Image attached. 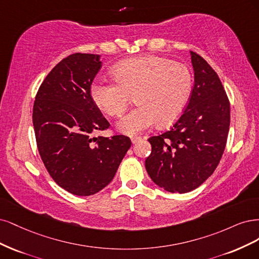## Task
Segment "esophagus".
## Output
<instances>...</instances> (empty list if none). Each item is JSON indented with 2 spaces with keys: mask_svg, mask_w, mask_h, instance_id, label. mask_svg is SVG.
Masks as SVG:
<instances>
[{
  "mask_svg": "<svg viewBox=\"0 0 259 259\" xmlns=\"http://www.w3.org/2000/svg\"><path fill=\"white\" fill-rule=\"evenodd\" d=\"M142 139L140 138V137H133V138H131V142H132V144H136V143H138L139 141H141Z\"/></svg>",
  "mask_w": 259,
  "mask_h": 259,
  "instance_id": "obj_1",
  "label": "esophagus"
}]
</instances>
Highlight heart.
I'll return each instance as SVG.
<instances>
[{
	"mask_svg": "<svg viewBox=\"0 0 259 259\" xmlns=\"http://www.w3.org/2000/svg\"><path fill=\"white\" fill-rule=\"evenodd\" d=\"M112 75L116 81L95 80L90 85L94 103L108 116H119L136 96L138 105L121 117L118 130L137 136L158 122L169 126L184 111L191 93V73L185 64L157 56H141L116 64Z\"/></svg>",
	"mask_w": 259,
	"mask_h": 259,
	"instance_id": "obj_1",
	"label": "heart"
}]
</instances>
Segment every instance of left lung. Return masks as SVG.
<instances>
[{"mask_svg": "<svg viewBox=\"0 0 259 259\" xmlns=\"http://www.w3.org/2000/svg\"><path fill=\"white\" fill-rule=\"evenodd\" d=\"M195 85L184 113L173 127L148 142L145 168L156 185L185 194L211 177L228 137L230 104L219 75L202 57L190 52Z\"/></svg>", "mask_w": 259, "mask_h": 259, "instance_id": "obj_1", "label": "left lung"}]
</instances>
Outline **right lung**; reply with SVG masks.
Returning <instances> with one entry per match:
<instances>
[{
  "label": "right lung",
  "mask_w": 259,
  "mask_h": 259,
  "mask_svg": "<svg viewBox=\"0 0 259 259\" xmlns=\"http://www.w3.org/2000/svg\"><path fill=\"white\" fill-rule=\"evenodd\" d=\"M100 57L64 58L41 82L33 105L41 160L57 184L75 196L95 195L110 184L131 146L124 136H94L110 127L90 96Z\"/></svg>",
  "instance_id": "add662e5"
}]
</instances>
